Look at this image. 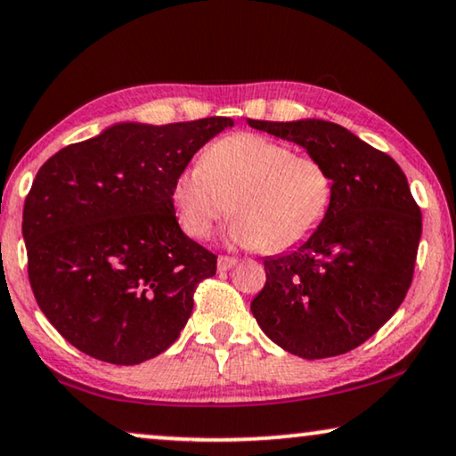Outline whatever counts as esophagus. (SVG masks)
<instances>
[{"label": "esophagus", "mask_w": 456, "mask_h": 456, "mask_svg": "<svg viewBox=\"0 0 456 456\" xmlns=\"http://www.w3.org/2000/svg\"><path fill=\"white\" fill-rule=\"evenodd\" d=\"M236 263H239V259H234V256L222 255L220 259H217V269H220V272H228V269H232Z\"/></svg>", "instance_id": "1"}]
</instances>
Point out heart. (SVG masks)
<instances>
[{"label": "heart", "instance_id": "1", "mask_svg": "<svg viewBox=\"0 0 456 456\" xmlns=\"http://www.w3.org/2000/svg\"><path fill=\"white\" fill-rule=\"evenodd\" d=\"M333 181L314 156L255 134H236L203 151L173 187L184 232L206 239L232 214L230 239L263 253H283L305 242L331 206Z\"/></svg>", "mask_w": 456, "mask_h": 456}]
</instances>
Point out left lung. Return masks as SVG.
Segmentation results:
<instances>
[{
    "instance_id": "8db88e82",
    "label": "left lung",
    "mask_w": 456,
    "mask_h": 456,
    "mask_svg": "<svg viewBox=\"0 0 456 456\" xmlns=\"http://www.w3.org/2000/svg\"><path fill=\"white\" fill-rule=\"evenodd\" d=\"M325 164L331 206L300 247L267 256L265 286L250 302L263 333L306 360L347 354L401 306L413 280L421 212L407 176L385 151L321 118L255 121Z\"/></svg>"
}]
</instances>
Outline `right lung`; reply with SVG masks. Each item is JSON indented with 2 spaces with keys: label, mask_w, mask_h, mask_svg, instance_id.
Returning <instances> with one entry per match:
<instances>
[{
  "label": "right lung",
  "mask_w": 456,
  "mask_h": 456,
  "mask_svg": "<svg viewBox=\"0 0 456 456\" xmlns=\"http://www.w3.org/2000/svg\"><path fill=\"white\" fill-rule=\"evenodd\" d=\"M232 125L117 123L38 170L22 214L28 280L43 314L80 352L134 366L179 338L217 256L181 230L173 187Z\"/></svg>",
  "instance_id": "obj_1"
}]
</instances>
